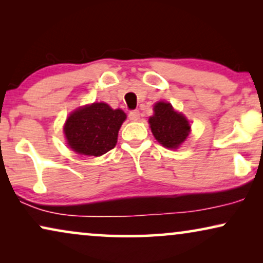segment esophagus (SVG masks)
I'll use <instances>...</instances> for the list:
<instances>
[{
    "mask_svg": "<svg viewBox=\"0 0 263 263\" xmlns=\"http://www.w3.org/2000/svg\"><path fill=\"white\" fill-rule=\"evenodd\" d=\"M129 120L133 121V122H136L140 120V112L138 110H134L132 111V112H129Z\"/></svg>",
    "mask_w": 263,
    "mask_h": 263,
    "instance_id": "esophagus-1",
    "label": "esophagus"
}]
</instances>
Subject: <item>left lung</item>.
<instances>
[{"label": "left lung", "instance_id": "obj_1", "mask_svg": "<svg viewBox=\"0 0 263 263\" xmlns=\"http://www.w3.org/2000/svg\"><path fill=\"white\" fill-rule=\"evenodd\" d=\"M148 123L154 138L166 148H178L190 133V123L181 112L175 111L170 103L158 102Z\"/></svg>", "mask_w": 263, "mask_h": 263}]
</instances>
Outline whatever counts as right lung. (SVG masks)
I'll use <instances>...</instances> for the list:
<instances>
[{
  "mask_svg": "<svg viewBox=\"0 0 263 263\" xmlns=\"http://www.w3.org/2000/svg\"><path fill=\"white\" fill-rule=\"evenodd\" d=\"M127 118L121 109L93 103L73 111L64 123L67 143L74 152L100 157L117 143L118 130Z\"/></svg>",
  "mask_w": 263,
  "mask_h": 263,
  "instance_id": "obj_1",
  "label": "right lung"
}]
</instances>
